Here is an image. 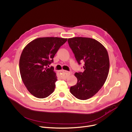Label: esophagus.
<instances>
[{
  "mask_svg": "<svg viewBox=\"0 0 132 132\" xmlns=\"http://www.w3.org/2000/svg\"><path fill=\"white\" fill-rule=\"evenodd\" d=\"M71 73L70 72L66 71V70H62L60 71L59 73V76L60 77L63 79H65L67 78V77L68 76H69L70 74Z\"/></svg>",
  "mask_w": 132,
  "mask_h": 132,
  "instance_id": "1",
  "label": "esophagus"
}]
</instances>
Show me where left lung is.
Masks as SVG:
<instances>
[{
  "mask_svg": "<svg viewBox=\"0 0 132 132\" xmlns=\"http://www.w3.org/2000/svg\"><path fill=\"white\" fill-rule=\"evenodd\" d=\"M68 43L79 65L84 62V71L75 73L78 81L70 92L78 99L87 100L97 93L106 80L109 54L105 48L93 38L76 37L68 38Z\"/></svg>",
  "mask_w": 132,
  "mask_h": 132,
  "instance_id": "left-lung-1",
  "label": "left lung"
}]
</instances>
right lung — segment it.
<instances>
[{"mask_svg":"<svg viewBox=\"0 0 132 132\" xmlns=\"http://www.w3.org/2000/svg\"><path fill=\"white\" fill-rule=\"evenodd\" d=\"M67 38L47 37L36 38L23 49L19 60L21 79L28 90L34 97L42 99L54 90L57 81L54 68L50 65L59 48Z\"/></svg>","mask_w":132,"mask_h":132,"instance_id":"add662e5","label":"right lung"}]
</instances>
